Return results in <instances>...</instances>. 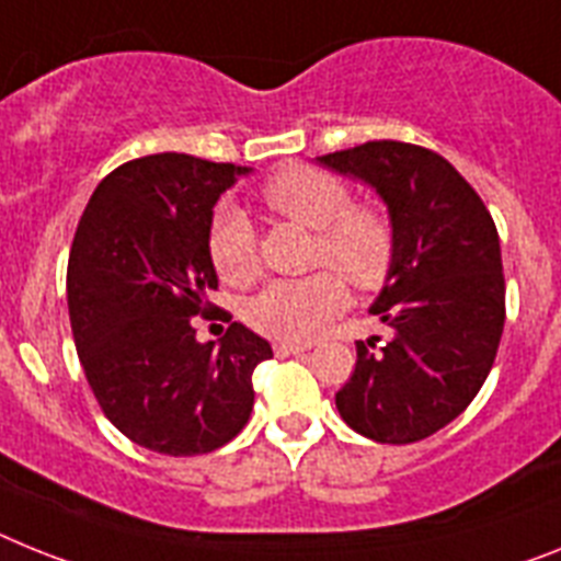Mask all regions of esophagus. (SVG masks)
Wrapping results in <instances>:
<instances>
[{
	"instance_id": "34e87169",
	"label": "esophagus",
	"mask_w": 561,
	"mask_h": 561,
	"mask_svg": "<svg viewBox=\"0 0 561 561\" xmlns=\"http://www.w3.org/2000/svg\"><path fill=\"white\" fill-rule=\"evenodd\" d=\"M308 351V345H294V342H276L273 345V353L276 356H299V353Z\"/></svg>"
}]
</instances>
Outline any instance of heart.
Masks as SVG:
<instances>
[{"instance_id": "1", "label": "heart", "mask_w": 561, "mask_h": 561, "mask_svg": "<svg viewBox=\"0 0 561 561\" xmlns=\"http://www.w3.org/2000/svg\"><path fill=\"white\" fill-rule=\"evenodd\" d=\"M259 193L273 214L313 230L310 265L339 270L359 290H374L388 279L397 253L393 225L379 208L353 205L351 187L342 179L310 164H285L265 179ZM208 253L216 273L230 285L256 279V230L237 205L216 208ZM337 274L319 271L305 279L271 282L248 302L244 319L279 342H310L345 308L347 290Z\"/></svg>"}]
</instances>
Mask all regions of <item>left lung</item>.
Here are the masks:
<instances>
[{
  "mask_svg": "<svg viewBox=\"0 0 561 561\" xmlns=\"http://www.w3.org/2000/svg\"><path fill=\"white\" fill-rule=\"evenodd\" d=\"M319 162L374 187L397 233L370 305L393 336L356 342L339 416L385 445L427 439L473 402L496 359L505 328L496 225L462 173L419 145L382 139Z\"/></svg>",
  "mask_w": 561,
  "mask_h": 561,
  "instance_id": "1",
  "label": "left lung"
}]
</instances>
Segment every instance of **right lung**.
Wrapping results in <instances>:
<instances>
[{"instance_id":"1","label":"right lung","mask_w":561,"mask_h":561,"mask_svg":"<svg viewBox=\"0 0 561 561\" xmlns=\"http://www.w3.org/2000/svg\"><path fill=\"white\" fill-rule=\"evenodd\" d=\"M230 162L153 153L107 173L79 219L68 262L73 342L99 408L130 442L164 456L228 445L251 419L265 339L233 322L196 342L216 267L214 205L237 176Z\"/></svg>"}]
</instances>
